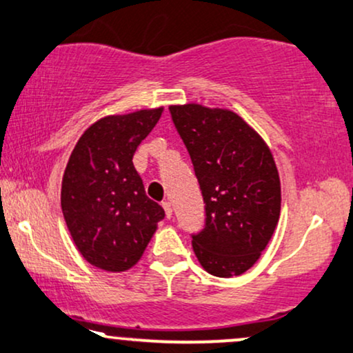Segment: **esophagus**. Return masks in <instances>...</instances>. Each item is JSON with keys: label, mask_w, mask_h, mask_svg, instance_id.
Returning a JSON list of instances; mask_svg holds the SVG:
<instances>
[{"label": "esophagus", "mask_w": 353, "mask_h": 353, "mask_svg": "<svg viewBox=\"0 0 353 353\" xmlns=\"http://www.w3.org/2000/svg\"><path fill=\"white\" fill-rule=\"evenodd\" d=\"M162 206H163V210H165V214H167V217L170 219V217H172V203L163 201Z\"/></svg>", "instance_id": "obj_1"}]
</instances>
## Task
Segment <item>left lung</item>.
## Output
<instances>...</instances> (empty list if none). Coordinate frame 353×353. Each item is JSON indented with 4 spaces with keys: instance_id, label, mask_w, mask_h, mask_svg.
Returning a JSON list of instances; mask_svg holds the SVG:
<instances>
[{
    "instance_id": "8db88e82",
    "label": "left lung",
    "mask_w": 353,
    "mask_h": 353,
    "mask_svg": "<svg viewBox=\"0 0 353 353\" xmlns=\"http://www.w3.org/2000/svg\"><path fill=\"white\" fill-rule=\"evenodd\" d=\"M190 152L206 225L193 250L208 273L239 276L268 245L281 211V185L267 142L241 116L198 103L170 106Z\"/></svg>"
}]
</instances>
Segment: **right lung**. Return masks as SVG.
<instances>
[{"mask_svg":"<svg viewBox=\"0 0 353 353\" xmlns=\"http://www.w3.org/2000/svg\"><path fill=\"white\" fill-rule=\"evenodd\" d=\"M163 106L104 116L85 130L65 168L60 204L86 262L106 272L134 267L165 217L147 198L132 157Z\"/></svg>","mask_w":353,"mask_h":353,"instance_id":"1","label":"right lung"}]
</instances>
